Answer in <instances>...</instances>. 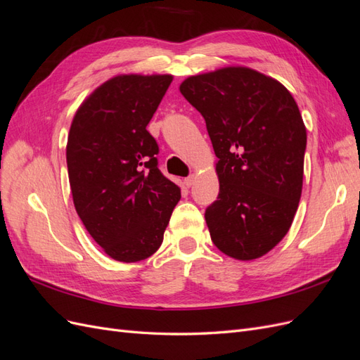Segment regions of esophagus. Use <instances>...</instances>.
I'll list each match as a JSON object with an SVG mask.
<instances>
[{
    "label": "esophagus",
    "mask_w": 360,
    "mask_h": 360,
    "mask_svg": "<svg viewBox=\"0 0 360 360\" xmlns=\"http://www.w3.org/2000/svg\"><path fill=\"white\" fill-rule=\"evenodd\" d=\"M193 181H195V177H193V176H189V177H186V179H184V180H183V183H184V186H186V188H191V186H192V184H193Z\"/></svg>",
    "instance_id": "obj_1"
}]
</instances>
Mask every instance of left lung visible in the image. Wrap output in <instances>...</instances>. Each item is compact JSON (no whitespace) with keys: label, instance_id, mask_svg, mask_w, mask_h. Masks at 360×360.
<instances>
[{"label":"left lung","instance_id":"left-lung-1","mask_svg":"<svg viewBox=\"0 0 360 360\" xmlns=\"http://www.w3.org/2000/svg\"><path fill=\"white\" fill-rule=\"evenodd\" d=\"M180 93L205 120L217 158V200L205 209L212 242L255 259L288 233L297 212L307 127L291 93L249 68L189 76Z\"/></svg>","mask_w":360,"mask_h":360}]
</instances>
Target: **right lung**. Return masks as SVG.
<instances>
[{
  "instance_id": "obj_1",
  "label": "right lung",
  "mask_w": 360,
  "mask_h": 360,
  "mask_svg": "<svg viewBox=\"0 0 360 360\" xmlns=\"http://www.w3.org/2000/svg\"><path fill=\"white\" fill-rule=\"evenodd\" d=\"M171 81V75H118L86 97L70 126L66 158L76 213L94 242L123 263L156 252L180 201L146 129Z\"/></svg>"
}]
</instances>
